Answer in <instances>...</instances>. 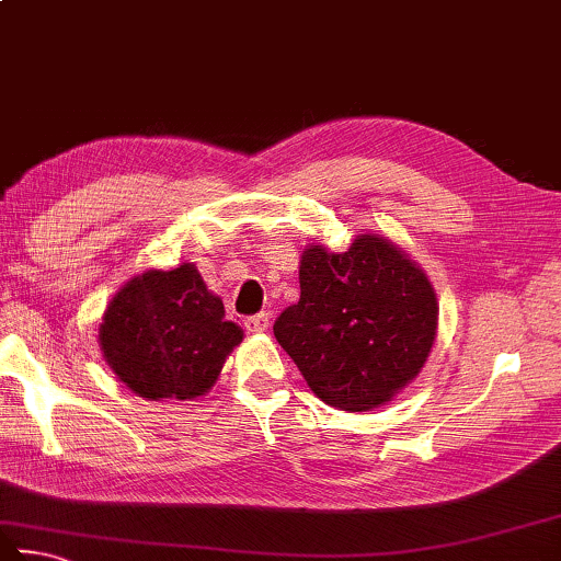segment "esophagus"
<instances>
[{"label": "esophagus", "mask_w": 561, "mask_h": 561, "mask_svg": "<svg viewBox=\"0 0 561 561\" xmlns=\"http://www.w3.org/2000/svg\"><path fill=\"white\" fill-rule=\"evenodd\" d=\"M245 329H248L250 333L267 331V329H270V313H267V311H260V313H254V316H248V319H245Z\"/></svg>", "instance_id": "obj_1"}]
</instances>
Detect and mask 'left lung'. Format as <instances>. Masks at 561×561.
Returning <instances> with one entry per match:
<instances>
[{
    "instance_id": "1",
    "label": "left lung",
    "mask_w": 561,
    "mask_h": 561,
    "mask_svg": "<svg viewBox=\"0 0 561 561\" xmlns=\"http://www.w3.org/2000/svg\"><path fill=\"white\" fill-rule=\"evenodd\" d=\"M301 297L274 321V335L325 404L368 412L416 378L436 335L426 274L390 242L358 236L335 254H301Z\"/></svg>"
}]
</instances>
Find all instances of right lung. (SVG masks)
I'll return each mask as SVG.
<instances>
[{
    "instance_id": "obj_1",
    "label": "right lung",
    "mask_w": 561,
    "mask_h": 561,
    "mask_svg": "<svg viewBox=\"0 0 561 561\" xmlns=\"http://www.w3.org/2000/svg\"><path fill=\"white\" fill-rule=\"evenodd\" d=\"M240 341L242 329L226 321L222 301L193 264L149 270L127 282L100 325L107 365L147 400H193L208 392Z\"/></svg>"
}]
</instances>
